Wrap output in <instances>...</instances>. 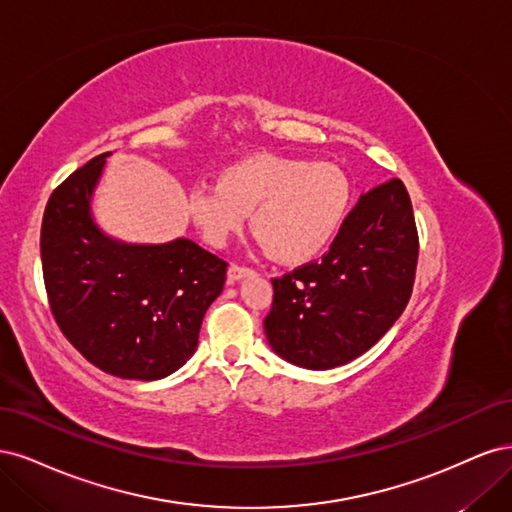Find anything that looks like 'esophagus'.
<instances>
[{"instance_id": "34e87169", "label": "esophagus", "mask_w": 512, "mask_h": 512, "mask_svg": "<svg viewBox=\"0 0 512 512\" xmlns=\"http://www.w3.org/2000/svg\"><path fill=\"white\" fill-rule=\"evenodd\" d=\"M247 275H254V269L243 267V265H230L228 267V282L230 284L243 280V277H247Z\"/></svg>"}]
</instances>
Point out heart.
<instances>
[{"mask_svg":"<svg viewBox=\"0 0 512 512\" xmlns=\"http://www.w3.org/2000/svg\"><path fill=\"white\" fill-rule=\"evenodd\" d=\"M350 200V179L337 164L256 153L226 166L218 185H196L188 211L215 247L241 230L252 213V232L267 254L297 265L335 239Z\"/></svg>","mask_w":512,"mask_h":512,"instance_id":"heart-1","label":"heart"}]
</instances>
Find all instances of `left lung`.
Segmentation results:
<instances>
[{
    "label": "left lung",
    "instance_id": "8db88e82",
    "mask_svg": "<svg viewBox=\"0 0 512 512\" xmlns=\"http://www.w3.org/2000/svg\"><path fill=\"white\" fill-rule=\"evenodd\" d=\"M416 260L410 194L393 177L359 198L322 260L273 277L271 348L305 369L350 363L404 314Z\"/></svg>",
    "mask_w": 512,
    "mask_h": 512
}]
</instances>
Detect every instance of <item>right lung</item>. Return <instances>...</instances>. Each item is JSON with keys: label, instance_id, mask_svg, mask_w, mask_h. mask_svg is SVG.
I'll use <instances>...</instances> for the list:
<instances>
[{"label": "right lung", "instance_id": "add662e5", "mask_svg": "<svg viewBox=\"0 0 512 512\" xmlns=\"http://www.w3.org/2000/svg\"><path fill=\"white\" fill-rule=\"evenodd\" d=\"M108 153L59 183L44 209L46 297L68 342L106 374L160 380L190 359L228 262L190 239L126 245L104 237L89 203Z\"/></svg>", "mask_w": 512, "mask_h": 512}]
</instances>
